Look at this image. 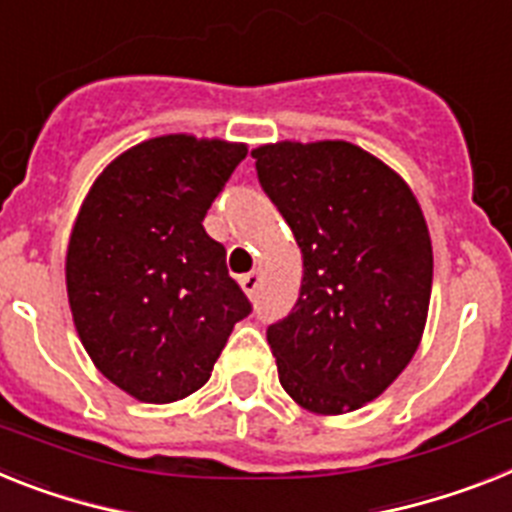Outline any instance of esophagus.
<instances>
[{
	"mask_svg": "<svg viewBox=\"0 0 512 512\" xmlns=\"http://www.w3.org/2000/svg\"><path fill=\"white\" fill-rule=\"evenodd\" d=\"M239 283H242L244 294H247V296H255L257 286H260V273H255V270H252V273H247V276L239 278Z\"/></svg>",
	"mask_w": 512,
	"mask_h": 512,
	"instance_id": "obj_1",
	"label": "esophagus"
}]
</instances>
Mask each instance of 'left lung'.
<instances>
[{"mask_svg": "<svg viewBox=\"0 0 512 512\" xmlns=\"http://www.w3.org/2000/svg\"><path fill=\"white\" fill-rule=\"evenodd\" d=\"M257 179L302 249L299 299L268 325L278 380L315 414L377 398L411 362L432 294V242L414 192L343 140L252 150Z\"/></svg>", "mask_w": 512, "mask_h": 512, "instance_id": "left-lung-1", "label": "left lung"}]
</instances>
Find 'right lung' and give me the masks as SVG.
<instances>
[{"instance_id":"add662e5","label":"right lung","mask_w":512,"mask_h":512,"mask_svg":"<svg viewBox=\"0 0 512 512\" xmlns=\"http://www.w3.org/2000/svg\"><path fill=\"white\" fill-rule=\"evenodd\" d=\"M247 148L163 135L111 161L90 187L67 247L77 336L101 375L145 403L208 382L252 304L203 218Z\"/></svg>"}]
</instances>
